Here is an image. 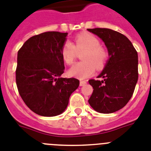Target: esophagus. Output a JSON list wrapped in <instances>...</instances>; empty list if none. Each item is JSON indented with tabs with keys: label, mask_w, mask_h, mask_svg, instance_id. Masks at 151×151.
<instances>
[{
	"label": "esophagus",
	"mask_w": 151,
	"mask_h": 151,
	"mask_svg": "<svg viewBox=\"0 0 151 151\" xmlns=\"http://www.w3.org/2000/svg\"><path fill=\"white\" fill-rule=\"evenodd\" d=\"M86 83V81H81V82H80V86H83V85H85Z\"/></svg>",
	"instance_id": "esophagus-1"
}]
</instances>
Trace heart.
Wrapping results in <instances>:
<instances>
[{
	"instance_id": "1",
	"label": "heart",
	"mask_w": 151,
	"mask_h": 151,
	"mask_svg": "<svg viewBox=\"0 0 151 151\" xmlns=\"http://www.w3.org/2000/svg\"><path fill=\"white\" fill-rule=\"evenodd\" d=\"M74 45L66 41L61 49V57L67 65H72L77 56V51L84 50L81 58L83 61L78 62L68 70V74L79 79L90 77L95 71V67L102 69L106 62L108 54L100 45V42L95 36L89 33L80 34L74 39Z\"/></svg>"
}]
</instances>
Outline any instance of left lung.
I'll list each match as a JSON object with an SVG mask.
<instances>
[{
	"instance_id": "obj_1",
	"label": "left lung",
	"mask_w": 151,
	"mask_h": 151,
	"mask_svg": "<svg viewBox=\"0 0 151 151\" xmlns=\"http://www.w3.org/2000/svg\"><path fill=\"white\" fill-rule=\"evenodd\" d=\"M104 42L109 59L98 78L89 83L93 91L88 102L100 113H112L121 109L133 95L138 79L137 52L131 41L123 34L110 29H87Z\"/></svg>"
}]
</instances>
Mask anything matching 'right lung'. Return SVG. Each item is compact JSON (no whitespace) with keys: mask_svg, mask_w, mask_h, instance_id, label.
I'll return each instance as SVG.
<instances>
[{"mask_svg":"<svg viewBox=\"0 0 151 151\" xmlns=\"http://www.w3.org/2000/svg\"><path fill=\"white\" fill-rule=\"evenodd\" d=\"M67 36L68 32H43L29 38L18 51V91L25 104L42 116L62 113L79 86V80L61 77L65 70L61 49Z\"/></svg>","mask_w":151,"mask_h":151,"instance_id":"right-lung-1","label":"right lung"}]
</instances>
